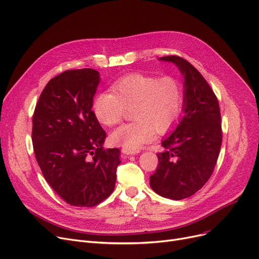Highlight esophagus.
I'll use <instances>...</instances> for the list:
<instances>
[{
    "label": "esophagus",
    "mask_w": 259,
    "mask_h": 259,
    "mask_svg": "<svg viewBox=\"0 0 259 259\" xmlns=\"http://www.w3.org/2000/svg\"><path fill=\"white\" fill-rule=\"evenodd\" d=\"M121 152L123 155L126 156H130V155H138L140 154V150H130V149H126V148H122Z\"/></svg>",
    "instance_id": "obj_1"
}]
</instances>
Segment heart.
<instances>
[{
	"label": "heart",
	"mask_w": 259,
	"mask_h": 259,
	"mask_svg": "<svg viewBox=\"0 0 259 259\" xmlns=\"http://www.w3.org/2000/svg\"><path fill=\"white\" fill-rule=\"evenodd\" d=\"M112 92H101L93 100V112L103 126L118 123L126 109L135 121L121 124L110 135L112 144L140 149L154 140L156 130H169L184 109V91L178 80L145 73H130L112 84Z\"/></svg>",
	"instance_id": "1"
}]
</instances>
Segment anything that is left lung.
Here are the masks:
<instances>
[{"mask_svg":"<svg viewBox=\"0 0 259 259\" xmlns=\"http://www.w3.org/2000/svg\"><path fill=\"white\" fill-rule=\"evenodd\" d=\"M159 61L173 63L184 76V116L161 143L164 151L157 155L150 187L179 200L196 193L212 174L222 144L221 114L213 91L195 67L175 55Z\"/></svg>","mask_w":259,"mask_h":259,"instance_id":"8db88e82","label":"left lung"}]
</instances>
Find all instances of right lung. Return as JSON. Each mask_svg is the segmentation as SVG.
Instances as JSON below:
<instances>
[{
  "label": "right lung",
  "mask_w": 259,
  "mask_h": 259,
  "mask_svg": "<svg viewBox=\"0 0 259 259\" xmlns=\"http://www.w3.org/2000/svg\"><path fill=\"white\" fill-rule=\"evenodd\" d=\"M100 73L67 70L44 89L33 115L35 157L47 183L67 204L93 207L115 188L119 149H103L105 131L95 117Z\"/></svg>",
  "instance_id": "1"
}]
</instances>
